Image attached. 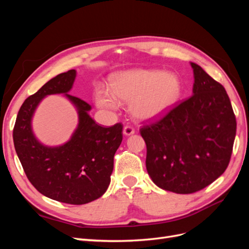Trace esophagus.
<instances>
[{"label": "esophagus", "instance_id": "1", "mask_svg": "<svg viewBox=\"0 0 249 249\" xmlns=\"http://www.w3.org/2000/svg\"><path fill=\"white\" fill-rule=\"evenodd\" d=\"M134 133H135L134 127H132L130 125H125L124 127V134L125 135V136H131V135H133Z\"/></svg>", "mask_w": 249, "mask_h": 249}]
</instances>
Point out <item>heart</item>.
<instances>
[{"label":"heart","instance_id":"b5f03b06","mask_svg":"<svg viewBox=\"0 0 249 249\" xmlns=\"http://www.w3.org/2000/svg\"><path fill=\"white\" fill-rule=\"evenodd\" d=\"M182 92L180 80L173 72L133 69L120 71L110 80V90H95V103L103 109L115 110L119 102H129L132 116L139 122L161 118L175 107Z\"/></svg>","mask_w":249,"mask_h":249}]
</instances>
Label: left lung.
<instances>
[{
	"label": "left lung",
	"instance_id": "8db88e82",
	"mask_svg": "<svg viewBox=\"0 0 249 249\" xmlns=\"http://www.w3.org/2000/svg\"><path fill=\"white\" fill-rule=\"evenodd\" d=\"M191 66L193 95L140 129L150 178L161 189L178 194L199 191L222 175L237 129L224 87L199 65Z\"/></svg>",
	"mask_w": 249,
	"mask_h": 249
}]
</instances>
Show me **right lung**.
Segmentation results:
<instances>
[{
  "label": "right lung",
  "instance_id": "obj_1",
  "mask_svg": "<svg viewBox=\"0 0 249 249\" xmlns=\"http://www.w3.org/2000/svg\"><path fill=\"white\" fill-rule=\"evenodd\" d=\"M77 71L71 70L47 82L21 105L13 142L28 179L44 196L71 205H84L106 192L114 155L123 141V124L104 127L88 112L91 106L69 94ZM64 94L76 107L79 124L71 139L59 147L43 146L32 131V117L47 95Z\"/></svg>",
  "mask_w": 249,
  "mask_h": 249
}]
</instances>
